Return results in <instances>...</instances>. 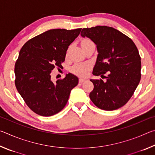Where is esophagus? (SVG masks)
Listing matches in <instances>:
<instances>
[{
    "instance_id": "34e87169",
    "label": "esophagus",
    "mask_w": 155,
    "mask_h": 155,
    "mask_svg": "<svg viewBox=\"0 0 155 155\" xmlns=\"http://www.w3.org/2000/svg\"><path fill=\"white\" fill-rule=\"evenodd\" d=\"M85 81H86V79H85V78H79V83H81L85 82Z\"/></svg>"
}]
</instances>
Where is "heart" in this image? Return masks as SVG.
Wrapping results in <instances>:
<instances>
[{"label":"heart","mask_w":155,"mask_h":155,"mask_svg":"<svg viewBox=\"0 0 155 155\" xmlns=\"http://www.w3.org/2000/svg\"><path fill=\"white\" fill-rule=\"evenodd\" d=\"M94 44V42L90 39H84L81 41V46L82 48L89 44ZM90 70V65L88 63H79V64H76L72 68V72L76 75L79 76V77H85L89 73Z\"/></svg>","instance_id":"b5f03b06"}]
</instances>
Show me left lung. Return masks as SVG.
I'll list each match as a JSON object with an SVG mask.
<instances>
[{
  "label": "left lung",
  "mask_w": 155,
  "mask_h": 155,
  "mask_svg": "<svg viewBox=\"0 0 155 155\" xmlns=\"http://www.w3.org/2000/svg\"><path fill=\"white\" fill-rule=\"evenodd\" d=\"M81 35L96 44L98 54L93 74L107 81L91 79L94 90L91 101L99 109L112 111L129 101L141 79V57L138 49L128 36L107 26L84 28Z\"/></svg>",
  "instance_id": "left-lung-1"
}]
</instances>
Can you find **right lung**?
Instances as JSON below:
<instances>
[{
  "mask_svg": "<svg viewBox=\"0 0 155 155\" xmlns=\"http://www.w3.org/2000/svg\"><path fill=\"white\" fill-rule=\"evenodd\" d=\"M81 28L51 29L26 42L15 64V85L25 103L35 114L51 116L64 108L78 78L69 73L53 83L51 73L61 68L70 44Z\"/></svg>",
  "mask_w": 155,
  "mask_h": 155,
  "instance_id": "right-lung-1",
  "label": "right lung"
}]
</instances>
